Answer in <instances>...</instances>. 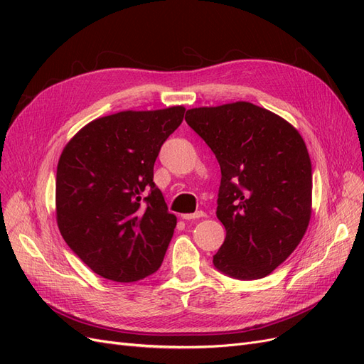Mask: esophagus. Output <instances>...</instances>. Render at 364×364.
<instances>
[{
    "mask_svg": "<svg viewBox=\"0 0 364 364\" xmlns=\"http://www.w3.org/2000/svg\"><path fill=\"white\" fill-rule=\"evenodd\" d=\"M200 217H206V214L203 211H197L193 214H182L183 220H196V218H200Z\"/></svg>",
    "mask_w": 364,
    "mask_h": 364,
    "instance_id": "obj_1",
    "label": "esophagus"
}]
</instances>
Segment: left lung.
<instances>
[{
  "label": "left lung",
  "mask_w": 364,
  "mask_h": 364,
  "mask_svg": "<svg viewBox=\"0 0 364 364\" xmlns=\"http://www.w3.org/2000/svg\"><path fill=\"white\" fill-rule=\"evenodd\" d=\"M186 115L222 170L217 218L226 238L215 269L243 281L267 277L301 243L311 218V161L301 134L247 102L194 107Z\"/></svg>",
  "instance_id": "obj_1"
}]
</instances>
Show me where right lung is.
<instances>
[{"instance_id":"right-lung-1","label":"right lung","mask_w":364,"mask_h":364,"mask_svg":"<svg viewBox=\"0 0 364 364\" xmlns=\"http://www.w3.org/2000/svg\"><path fill=\"white\" fill-rule=\"evenodd\" d=\"M183 114V106H173L97 118L62 151L59 230L75 255L106 279L135 282L161 267L176 215L153 182V165Z\"/></svg>"}]
</instances>
